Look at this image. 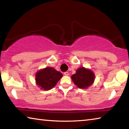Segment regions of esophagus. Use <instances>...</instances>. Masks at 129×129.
<instances>
[{"label":"esophagus","mask_w":129,"mask_h":129,"mask_svg":"<svg viewBox=\"0 0 129 129\" xmlns=\"http://www.w3.org/2000/svg\"><path fill=\"white\" fill-rule=\"evenodd\" d=\"M64 75L65 76H68L69 75V73L68 72H64Z\"/></svg>","instance_id":"esophagus-1"}]
</instances>
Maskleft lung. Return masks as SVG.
<instances>
[{
    "label": "left lung",
    "instance_id": "obj_1",
    "mask_svg": "<svg viewBox=\"0 0 129 129\" xmlns=\"http://www.w3.org/2000/svg\"><path fill=\"white\" fill-rule=\"evenodd\" d=\"M71 78L78 88L87 89L94 81L95 74L91 69L80 67L76 70V73L72 76Z\"/></svg>",
    "mask_w": 129,
    "mask_h": 129
}]
</instances>
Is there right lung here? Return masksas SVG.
I'll list each match as a JSON object with an SVG mask.
<instances>
[{
  "label": "right lung",
  "instance_id": "1",
  "mask_svg": "<svg viewBox=\"0 0 129 129\" xmlns=\"http://www.w3.org/2000/svg\"><path fill=\"white\" fill-rule=\"evenodd\" d=\"M62 77V74L52 67H46L36 73V84L43 90H50L55 86Z\"/></svg>",
  "mask_w": 129,
  "mask_h": 129
}]
</instances>
